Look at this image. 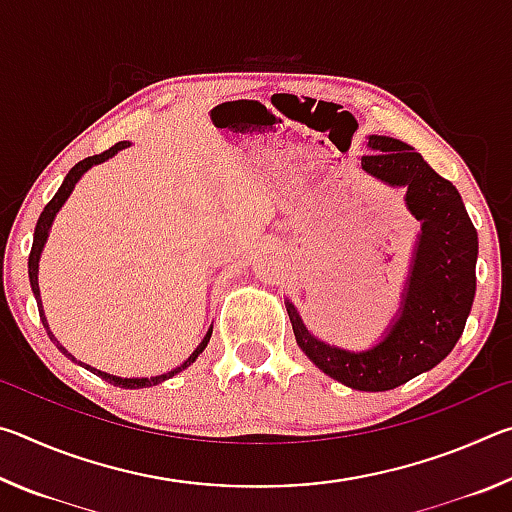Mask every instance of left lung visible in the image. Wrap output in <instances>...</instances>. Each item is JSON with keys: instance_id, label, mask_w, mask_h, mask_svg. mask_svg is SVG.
<instances>
[{"instance_id": "obj_1", "label": "left lung", "mask_w": 512, "mask_h": 512, "mask_svg": "<svg viewBox=\"0 0 512 512\" xmlns=\"http://www.w3.org/2000/svg\"><path fill=\"white\" fill-rule=\"evenodd\" d=\"M361 167L393 187H406V205L422 223L402 314L386 339L368 352L332 348L307 332L287 307L300 350L354 391H391L443 361L461 339L476 291L479 239L456 187L438 176L420 153L393 137L372 135Z\"/></svg>"}]
</instances>
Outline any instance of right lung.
Returning <instances> with one entry per match:
<instances>
[{"mask_svg":"<svg viewBox=\"0 0 512 512\" xmlns=\"http://www.w3.org/2000/svg\"><path fill=\"white\" fill-rule=\"evenodd\" d=\"M128 146V142H117L115 146H110L108 151H103V153H99V155H90V158H85V160H81L79 164H74L72 169H69V173L65 176V180H63V185L58 187V192H56V196L51 198V201L45 205V210H42V214H40V219H38V225H36V235H33V246H31V255H29V280H31V289H33V293H36V300H38V311H40V318H42V325H45V329H47V334H49V339L56 343V348L65 354L67 359H72V361H76L72 354H69L63 345H60L56 339H54V334L49 332V325H47V320H45V316H42V307H40V289H38V262H40V253H42V246H45V241H47V235H49V228H51V221H54V216H56V212L60 210V207H63V203L67 201V196L72 194V189H74V185H76V180H79L85 171H88L92 164H99V162H106L108 158H112V155H115L117 151H121V149H126ZM210 336H212V329L210 332L205 334V339H203V343L198 345V348L192 352V357H189L183 366H178L176 370H171V372H167V375H158V377H151V379H121V377H112V375H108V372H101V370H94V368H90V366H85V363H81L83 368H88L90 372H94V375H99L101 379H106L108 384H115V386H119V388H146V386H155V384H162L164 379H169V377H173V375H178L180 370H185L187 366H192V363L196 361V357L198 354H201L203 350H205V345H207V341H210Z\"/></svg>","mask_w":512,"mask_h":512,"instance_id":"obj_1","label":"right lung"}]
</instances>
